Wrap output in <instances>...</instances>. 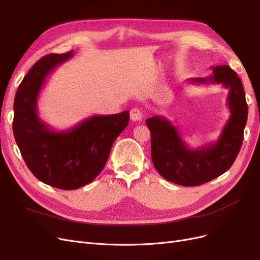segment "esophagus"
Listing matches in <instances>:
<instances>
[{
	"label": "esophagus",
	"instance_id": "1",
	"mask_svg": "<svg viewBox=\"0 0 260 260\" xmlns=\"http://www.w3.org/2000/svg\"><path fill=\"white\" fill-rule=\"evenodd\" d=\"M143 118L142 113H141L140 109L138 108H133L130 111V119L132 121H140Z\"/></svg>",
	"mask_w": 260,
	"mask_h": 260
}]
</instances>
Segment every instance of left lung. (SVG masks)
Masks as SVG:
<instances>
[{
  "instance_id": "1",
  "label": "left lung",
  "mask_w": 260,
  "mask_h": 260,
  "mask_svg": "<svg viewBox=\"0 0 260 260\" xmlns=\"http://www.w3.org/2000/svg\"><path fill=\"white\" fill-rule=\"evenodd\" d=\"M212 75L194 78V84H222L229 89L226 105L230 117L216 142L191 148L176 125L164 116L146 119L152 136V160L155 169L166 180L184 186L211 181L229 169L240 152L248 108L241 79L229 66H212Z\"/></svg>"
}]
</instances>
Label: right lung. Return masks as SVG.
<instances>
[{"label": "right lung", "instance_id": "obj_1", "mask_svg": "<svg viewBox=\"0 0 260 260\" xmlns=\"http://www.w3.org/2000/svg\"><path fill=\"white\" fill-rule=\"evenodd\" d=\"M74 51L39 59L18 86L14 101L13 131L29 170L43 183L77 190L103 170L113 143L129 122V112L95 115L64 131L52 129L38 113V99L54 69Z\"/></svg>", "mask_w": 260, "mask_h": 260}]
</instances>
